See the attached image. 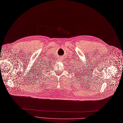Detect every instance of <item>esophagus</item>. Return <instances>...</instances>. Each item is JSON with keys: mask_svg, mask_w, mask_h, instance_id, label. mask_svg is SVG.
Here are the masks:
<instances>
[{"mask_svg": "<svg viewBox=\"0 0 123 123\" xmlns=\"http://www.w3.org/2000/svg\"><path fill=\"white\" fill-rule=\"evenodd\" d=\"M60 60H62V56H61V57H60Z\"/></svg>", "mask_w": 123, "mask_h": 123, "instance_id": "esophagus-1", "label": "esophagus"}]
</instances>
